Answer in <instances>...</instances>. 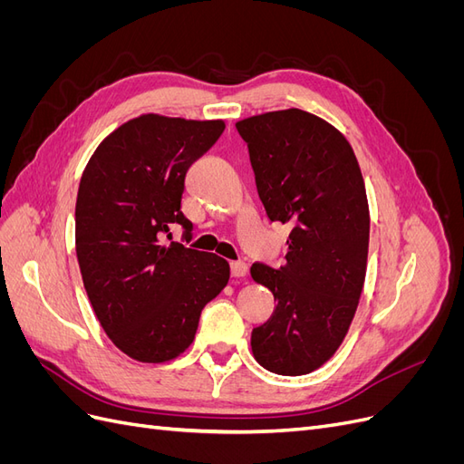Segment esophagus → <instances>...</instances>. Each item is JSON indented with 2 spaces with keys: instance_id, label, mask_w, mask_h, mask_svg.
Returning a JSON list of instances; mask_svg holds the SVG:
<instances>
[{
  "instance_id": "1",
  "label": "esophagus",
  "mask_w": 464,
  "mask_h": 464,
  "mask_svg": "<svg viewBox=\"0 0 464 464\" xmlns=\"http://www.w3.org/2000/svg\"><path fill=\"white\" fill-rule=\"evenodd\" d=\"M230 271L234 278H242L247 275V265L244 261H234L230 263Z\"/></svg>"
}]
</instances>
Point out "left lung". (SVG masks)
Instances as JSON below:
<instances>
[{"label": "left lung", "mask_w": 464, "mask_h": 464, "mask_svg": "<svg viewBox=\"0 0 464 464\" xmlns=\"http://www.w3.org/2000/svg\"><path fill=\"white\" fill-rule=\"evenodd\" d=\"M236 130L266 217L292 224L283 266L251 265L276 302L251 331V350L273 373H310L336 353L356 314L370 244L366 186L344 135L310 111H266Z\"/></svg>", "instance_id": "8db88e82"}]
</instances>
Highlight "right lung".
Returning a JSON list of instances; mask_svg holds the SVG:
<instances>
[{"instance_id": "add662e5", "label": "right lung", "mask_w": 464, "mask_h": 464, "mask_svg": "<svg viewBox=\"0 0 464 464\" xmlns=\"http://www.w3.org/2000/svg\"><path fill=\"white\" fill-rule=\"evenodd\" d=\"M222 131V120L139 116L110 133L82 172L75 205L82 285L110 341L133 360L179 356L203 307L228 285L227 259L164 244L170 224L191 237L181 213L186 174Z\"/></svg>"}]
</instances>
